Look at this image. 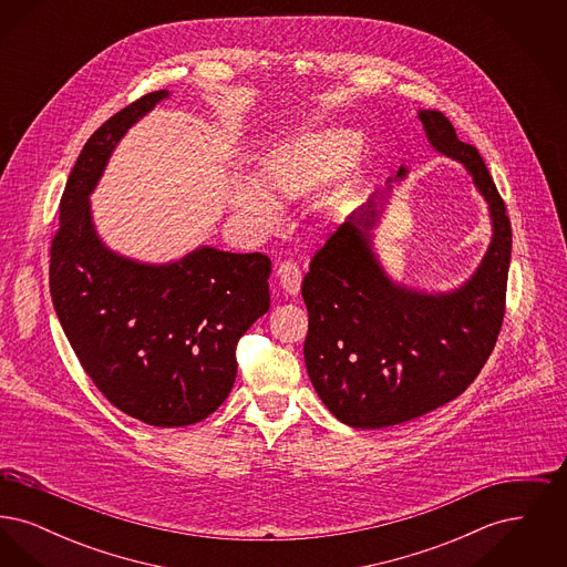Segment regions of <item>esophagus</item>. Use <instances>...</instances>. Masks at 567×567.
<instances>
[{"mask_svg": "<svg viewBox=\"0 0 567 567\" xmlns=\"http://www.w3.org/2000/svg\"><path fill=\"white\" fill-rule=\"evenodd\" d=\"M276 274H278L280 287L285 289V293L296 296L297 291H299V287H301V270H299V266L293 264V261H282V264L278 266Z\"/></svg>", "mask_w": 567, "mask_h": 567, "instance_id": "34e87169", "label": "esophagus"}]
</instances>
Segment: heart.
Segmentation results:
<instances>
[{"label":"heart","mask_w":567,"mask_h":567,"mask_svg":"<svg viewBox=\"0 0 567 567\" xmlns=\"http://www.w3.org/2000/svg\"><path fill=\"white\" fill-rule=\"evenodd\" d=\"M363 137L347 127H324L297 135L276 146L259 165V187L240 183L234 193L238 215L259 227L274 223L271 197H293L319 185L324 178L342 172L359 159Z\"/></svg>","instance_id":"b5f03b06"}]
</instances>
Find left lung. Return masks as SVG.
<instances>
[{"instance_id":"obj_1","label":"left lung","mask_w":567,"mask_h":567,"mask_svg":"<svg viewBox=\"0 0 567 567\" xmlns=\"http://www.w3.org/2000/svg\"><path fill=\"white\" fill-rule=\"evenodd\" d=\"M419 118L433 148L474 176L488 202L493 240L457 291H410L391 282L372 252L370 229L384 199L377 193L317 250L301 282L303 359L329 412L361 430L400 425L458 398L485 368L506 315L513 250L506 204L478 148L461 142L440 110H421ZM404 176L400 167L398 178Z\"/></svg>"}]
</instances>
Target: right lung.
<instances>
[{
    "instance_id": "add662e5",
    "label": "right lung",
    "mask_w": 567,
    "mask_h": 567,
    "mask_svg": "<svg viewBox=\"0 0 567 567\" xmlns=\"http://www.w3.org/2000/svg\"><path fill=\"white\" fill-rule=\"evenodd\" d=\"M165 97L142 95L86 140L61 195L49 280L59 323L110 404L146 425L185 427L229 395L238 340L270 308L271 261L204 246L144 266L97 238L89 193L116 142Z\"/></svg>"
}]
</instances>
